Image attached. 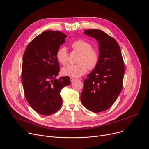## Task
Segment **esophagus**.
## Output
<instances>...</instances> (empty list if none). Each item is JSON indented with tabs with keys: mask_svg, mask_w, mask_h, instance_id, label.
<instances>
[{
	"mask_svg": "<svg viewBox=\"0 0 149 149\" xmlns=\"http://www.w3.org/2000/svg\"><path fill=\"white\" fill-rule=\"evenodd\" d=\"M70 80H71V82H73L75 80V78H70Z\"/></svg>",
	"mask_w": 149,
	"mask_h": 149,
	"instance_id": "1",
	"label": "esophagus"
}]
</instances>
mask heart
I'll list each match as a JSON object with an SVG mask.
<instances>
[{
  "label": "heart",
  "instance_id": "obj_1",
  "mask_svg": "<svg viewBox=\"0 0 149 149\" xmlns=\"http://www.w3.org/2000/svg\"><path fill=\"white\" fill-rule=\"evenodd\" d=\"M72 48L79 52L78 60L79 63L76 65L70 64L62 69V73L66 76L72 78H78L89 70L94 69L98 64L99 55L97 51L92 48L89 42L84 40H77L71 45ZM56 58L62 65H65L68 62V53L64 47H59L56 52Z\"/></svg>",
  "mask_w": 149,
  "mask_h": 149
}]
</instances>
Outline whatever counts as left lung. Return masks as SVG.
<instances>
[{
  "label": "left lung",
  "instance_id": "1",
  "mask_svg": "<svg viewBox=\"0 0 149 149\" xmlns=\"http://www.w3.org/2000/svg\"><path fill=\"white\" fill-rule=\"evenodd\" d=\"M99 45L98 64L84 80L81 95L82 105L90 111L100 113L114 104L123 88L124 61L117 42L100 29L85 30Z\"/></svg>",
  "mask_w": 149,
  "mask_h": 149
}]
</instances>
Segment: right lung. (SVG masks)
I'll return each instance as SVG.
<instances>
[{"instance_id": "right-lung-1", "label": "right lung", "mask_w": 149, "mask_h": 149, "mask_svg": "<svg viewBox=\"0 0 149 149\" xmlns=\"http://www.w3.org/2000/svg\"><path fill=\"white\" fill-rule=\"evenodd\" d=\"M67 35L47 31L35 37L27 46L23 57L22 82L25 96L37 113L49 116L61 107V90L71 84L69 77H60L56 52Z\"/></svg>"}]
</instances>
